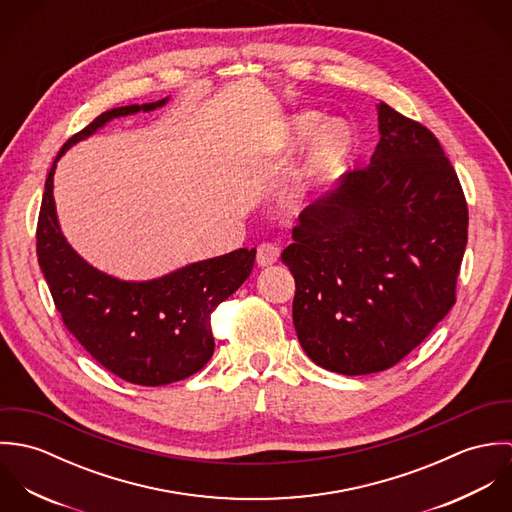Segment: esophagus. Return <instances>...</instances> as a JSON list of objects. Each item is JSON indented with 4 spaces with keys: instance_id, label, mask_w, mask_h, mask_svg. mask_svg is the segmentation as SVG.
Instances as JSON below:
<instances>
[{
    "instance_id": "obj_1",
    "label": "esophagus",
    "mask_w": 512,
    "mask_h": 512,
    "mask_svg": "<svg viewBox=\"0 0 512 512\" xmlns=\"http://www.w3.org/2000/svg\"><path fill=\"white\" fill-rule=\"evenodd\" d=\"M280 258V248L272 242H262L256 252L258 266H272Z\"/></svg>"
}]
</instances>
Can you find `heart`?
<instances>
[{"label": "heart", "instance_id": "b5f03b06", "mask_svg": "<svg viewBox=\"0 0 512 512\" xmlns=\"http://www.w3.org/2000/svg\"><path fill=\"white\" fill-rule=\"evenodd\" d=\"M323 126H325V118L319 112L295 114L286 126L288 142L293 147L301 146L318 134ZM349 149H351L349 132L339 124L327 126L322 134L315 138L313 146L309 147L305 155L293 197L305 199L319 185L331 179L339 169V165L343 163V159L347 157Z\"/></svg>", "mask_w": 512, "mask_h": 512}]
</instances>
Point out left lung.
<instances>
[{"instance_id": "8db88e82", "label": "left lung", "mask_w": 512, "mask_h": 512, "mask_svg": "<svg viewBox=\"0 0 512 512\" xmlns=\"http://www.w3.org/2000/svg\"><path fill=\"white\" fill-rule=\"evenodd\" d=\"M370 165L301 211L282 262L293 325L315 365L370 374L400 363L449 313L467 201L438 138L386 102Z\"/></svg>"}]
</instances>
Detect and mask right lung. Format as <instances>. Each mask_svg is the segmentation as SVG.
Masks as SVG:
<instances>
[{
    "instance_id": "right-lung-1",
    "label": "right lung",
    "mask_w": 512,
    "mask_h": 512,
    "mask_svg": "<svg viewBox=\"0 0 512 512\" xmlns=\"http://www.w3.org/2000/svg\"><path fill=\"white\" fill-rule=\"evenodd\" d=\"M151 104L112 108L61 147L45 181L37 222V256L65 327L104 368L140 386L183 380L209 363L215 351L211 313L252 272L256 248H240L189 264L149 282H122L86 264L63 236L53 175L69 147L118 116L149 112Z\"/></svg>"
}]
</instances>
